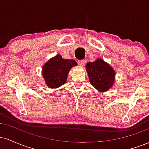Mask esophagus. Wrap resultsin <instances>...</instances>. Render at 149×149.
<instances>
[{"label": "esophagus", "instance_id": "esophagus-1", "mask_svg": "<svg viewBox=\"0 0 149 149\" xmlns=\"http://www.w3.org/2000/svg\"><path fill=\"white\" fill-rule=\"evenodd\" d=\"M78 65H79V66H84V64H85V60H83V59H82V60H79V61H78Z\"/></svg>", "mask_w": 149, "mask_h": 149}]
</instances>
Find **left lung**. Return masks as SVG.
<instances>
[{
	"instance_id": "1",
	"label": "left lung",
	"mask_w": 149,
	"mask_h": 149,
	"mask_svg": "<svg viewBox=\"0 0 149 149\" xmlns=\"http://www.w3.org/2000/svg\"><path fill=\"white\" fill-rule=\"evenodd\" d=\"M86 71L90 83L101 92L107 91L113 84L115 71L102 59L88 63Z\"/></svg>"
}]
</instances>
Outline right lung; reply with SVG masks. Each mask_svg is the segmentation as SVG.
<instances>
[{"mask_svg":"<svg viewBox=\"0 0 149 149\" xmlns=\"http://www.w3.org/2000/svg\"><path fill=\"white\" fill-rule=\"evenodd\" d=\"M76 65L75 60L63 59L59 54L50 59L42 67V76L46 85L51 88H57L64 85L70 69Z\"/></svg>","mask_w":149,"mask_h":149,"instance_id":"1","label":"right lung"}]
</instances>
